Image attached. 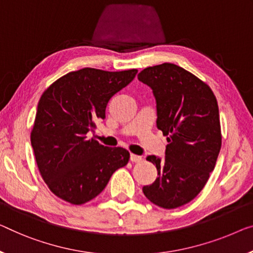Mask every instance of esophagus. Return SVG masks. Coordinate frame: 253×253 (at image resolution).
<instances>
[{
	"instance_id": "1",
	"label": "esophagus",
	"mask_w": 253,
	"mask_h": 253,
	"mask_svg": "<svg viewBox=\"0 0 253 253\" xmlns=\"http://www.w3.org/2000/svg\"><path fill=\"white\" fill-rule=\"evenodd\" d=\"M142 160V157L136 156V154H130V161L131 163H139Z\"/></svg>"
}]
</instances>
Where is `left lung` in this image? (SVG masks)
I'll return each mask as SVG.
<instances>
[{
	"label": "left lung",
	"instance_id": "obj_1",
	"mask_svg": "<svg viewBox=\"0 0 253 253\" xmlns=\"http://www.w3.org/2000/svg\"><path fill=\"white\" fill-rule=\"evenodd\" d=\"M138 81L150 86L157 102V127L167 136L165 158L149 156L158 177L143 193L165 209L192 201L213 170L221 146L219 110L206 83L174 63L148 67Z\"/></svg>",
	"mask_w": 253,
	"mask_h": 253
}]
</instances>
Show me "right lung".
I'll use <instances>...</instances> for the list:
<instances>
[{
  "instance_id": "obj_1",
  "label": "right lung",
  "mask_w": 253,
  "mask_h": 253,
  "mask_svg": "<svg viewBox=\"0 0 253 253\" xmlns=\"http://www.w3.org/2000/svg\"><path fill=\"white\" fill-rule=\"evenodd\" d=\"M136 74L84 68L59 78L42 94L30 142L42 178L58 198L71 205L88 202L127 165V150L101 145L87 133Z\"/></svg>"
}]
</instances>
